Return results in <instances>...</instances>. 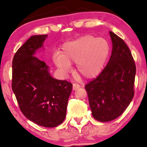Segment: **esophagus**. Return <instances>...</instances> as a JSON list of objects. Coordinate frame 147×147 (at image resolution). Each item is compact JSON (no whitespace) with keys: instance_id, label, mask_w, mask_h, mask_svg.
I'll return each instance as SVG.
<instances>
[{"instance_id":"esophagus-1","label":"esophagus","mask_w":147,"mask_h":147,"mask_svg":"<svg viewBox=\"0 0 147 147\" xmlns=\"http://www.w3.org/2000/svg\"><path fill=\"white\" fill-rule=\"evenodd\" d=\"M79 88H80V85H79L78 84H73V85H72V88H73L74 90H77Z\"/></svg>"}]
</instances>
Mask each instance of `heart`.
<instances>
[{"label": "heart", "mask_w": 147, "mask_h": 147, "mask_svg": "<svg viewBox=\"0 0 147 147\" xmlns=\"http://www.w3.org/2000/svg\"><path fill=\"white\" fill-rule=\"evenodd\" d=\"M110 54V45L102 38L85 35L65 42L59 55L53 61L63 73L70 70L71 63H77V71L84 78L92 79L102 72Z\"/></svg>", "instance_id": "heart-1"}]
</instances>
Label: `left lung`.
I'll return each mask as SVG.
<instances>
[{
  "instance_id": "obj_1",
  "label": "left lung",
  "mask_w": 147,
  "mask_h": 147,
  "mask_svg": "<svg viewBox=\"0 0 147 147\" xmlns=\"http://www.w3.org/2000/svg\"><path fill=\"white\" fill-rule=\"evenodd\" d=\"M113 43L109 63L85 86L93 117L106 122L120 116L134 96L136 67L131 52L120 37L110 31Z\"/></svg>"
}]
</instances>
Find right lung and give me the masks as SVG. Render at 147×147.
I'll list each match as a JSON object with an SVG mask.
<instances>
[{
	"label": "right lung",
	"instance_id": "right-lung-1",
	"mask_svg": "<svg viewBox=\"0 0 147 147\" xmlns=\"http://www.w3.org/2000/svg\"><path fill=\"white\" fill-rule=\"evenodd\" d=\"M48 35L32 36L15 53L12 61V90L23 114L44 127H55L66 115L72 84L51 77L49 67L34 57Z\"/></svg>",
	"mask_w": 147,
	"mask_h": 147
}]
</instances>
